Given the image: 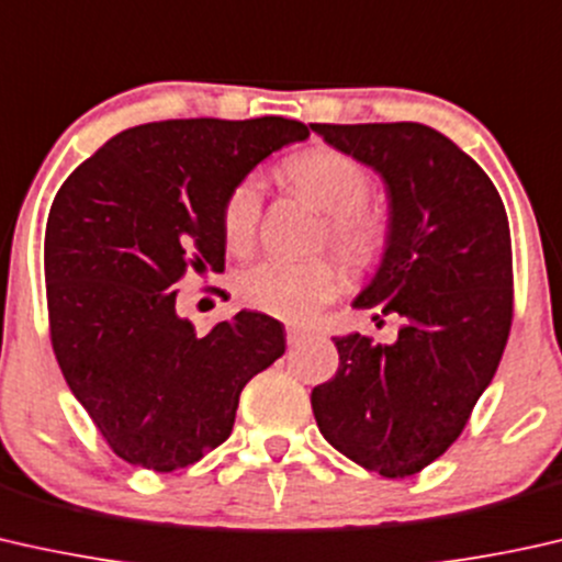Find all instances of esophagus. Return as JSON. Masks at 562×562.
I'll return each mask as SVG.
<instances>
[{"instance_id": "34e87169", "label": "esophagus", "mask_w": 562, "mask_h": 562, "mask_svg": "<svg viewBox=\"0 0 562 562\" xmlns=\"http://www.w3.org/2000/svg\"><path fill=\"white\" fill-rule=\"evenodd\" d=\"M301 339H306V331L299 327H286V341L289 345H299Z\"/></svg>"}]
</instances>
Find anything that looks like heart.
Segmentation results:
<instances>
[{"label": "heart", "mask_w": 562, "mask_h": 562, "mask_svg": "<svg viewBox=\"0 0 562 562\" xmlns=\"http://www.w3.org/2000/svg\"><path fill=\"white\" fill-rule=\"evenodd\" d=\"M289 182L329 215V243L355 273L380 263L387 246V227L370 213L372 177L355 157L331 146H314L286 165ZM263 184L258 177L243 180L223 202V235L233 254H248L261 221ZM341 276L324 258L286 261L268 258L240 276L238 291L256 312L283 322H306L337 296Z\"/></svg>", "instance_id": "obj_1"}]
</instances>
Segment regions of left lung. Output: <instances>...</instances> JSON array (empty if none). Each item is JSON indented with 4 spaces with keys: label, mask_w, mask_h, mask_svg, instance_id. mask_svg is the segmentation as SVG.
<instances>
[{
    "label": "left lung",
    "mask_w": 562,
    "mask_h": 562,
    "mask_svg": "<svg viewBox=\"0 0 562 562\" xmlns=\"http://www.w3.org/2000/svg\"><path fill=\"white\" fill-rule=\"evenodd\" d=\"M375 169L387 192V246L355 308L393 345L337 337L339 370L312 390L322 436L387 479L418 474L461 436L499 368L512 327V240L497 187L436 128L312 124Z\"/></svg>",
    "instance_id": "left-lung-1"
}]
</instances>
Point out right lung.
<instances>
[{
    "label": "right lung",
    "instance_id": "obj_1",
    "mask_svg": "<svg viewBox=\"0 0 562 562\" xmlns=\"http://www.w3.org/2000/svg\"><path fill=\"white\" fill-rule=\"evenodd\" d=\"M299 121L172 119L126 128L55 194L45 231L50 339L105 443L134 467L177 471L231 436L246 382L286 349L281 324L238 312L198 335L177 314L187 268L225 263L227 192Z\"/></svg>",
    "mask_w": 562,
    "mask_h": 562
}]
</instances>
